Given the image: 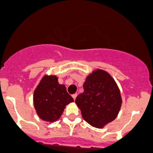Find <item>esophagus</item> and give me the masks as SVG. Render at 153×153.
Returning a JSON list of instances; mask_svg holds the SVG:
<instances>
[{
	"label": "esophagus",
	"instance_id": "1",
	"mask_svg": "<svg viewBox=\"0 0 153 153\" xmlns=\"http://www.w3.org/2000/svg\"><path fill=\"white\" fill-rule=\"evenodd\" d=\"M72 98H73V99L75 100V98H76V97H77V94L76 93L73 94V95H72Z\"/></svg>",
	"mask_w": 153,
	"mask_h": 153
}]
</instances>
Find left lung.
<instances>
[{
    "label": "left lung",
    "instance_id": "left-lung-1",
    "mask_svg": "<svg viewBox=\"0 0 153 153\" xmlns=\"http://www.w3.org/2000/svg\"><path fill=\"white\" fill-rule=\"evenodd\" d=\"M83 87L84 92L77 96L75 104L86 122L94 127L103 128L115 120L122 100L112 76L106 71L97 69L86 77Z\"/></svg>",
    "mask_w": 153,
    "mask_h": 153
}]
</instances>
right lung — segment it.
<instances>
[{
	"mask_svg": "<svg viewBox=\"0 0 153 153\" xmlns=\"http://www.w3.org/2000/svg\"><path fill=\"white\" fill-rule=\"evenodd\" d=\"M34 106L40 118L49 122L59 119L64 108L74 100L55 75H45L35 89Z\"/></svg>",
	"mask_w": 153,
	"mask_h": 153,
	"instance_id": "right-lung-1",
	"label": "right lung"
}]
</instances>
